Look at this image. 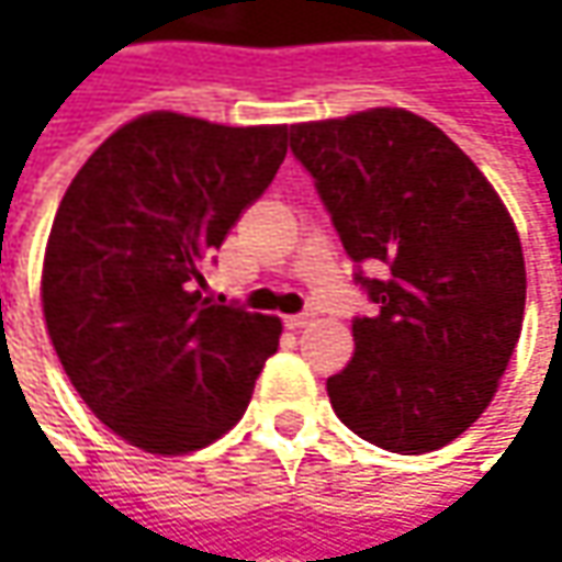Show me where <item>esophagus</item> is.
Instances as JSON below:
<instances>
[{"mask_svg": "<svg viewBox=\"0 0 562 562\" xmlns=\"http://www.w3.org/2000/svg\"><path fill=\"white\" fill-rule=\"evenodd\" d=\"M313 318H315L313 310H303V313L288 315V325H291V328H306V325H310Z\"/></svg>", "mask_w": 562, "mask_h": 562, "instance_id": "obj_1", "label": "esophagus"}]
</instances>
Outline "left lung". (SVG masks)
I'll use <instances>...</instances> for the list:
<instances>
[{
    "label": "left lung",
    "instance_id": "obj_1",
    "mask_svg": "<svg viewBox=\"0 0 562 562\" xmlns=\"http://www.w3.org/2000/svg\"><path fill=\"white\" fill-rule=\"evenodd\" d=\"M291 153L378 310L353 318L357 353L328 378L337 419L391 453L438 450L485 413L519 344L513 218L463 149L403 109L293 124Z\"/></svg>",
    "mask_w": 562,
    "mask_h": 562
}]
</instances>
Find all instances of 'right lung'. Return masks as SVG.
Instances as JSON below:
<instances>
[{"label": "right lung", "mask_w": 562, "mask_h": 562, "mask_svg": "<svg viewBox=\"0 0 562 562\" xmlns=\"http://www.w3.org/2000/svg\"><path fill=\"white\" fill-rule=\"evenodd\" d=\"M288 127L175 112L124 124L77 171L43 262V315L83 403L146 453H190L244 416L281 322L203 296Z\"/></svg>", "instance_id": "right-lung-1"}]
</instances>
